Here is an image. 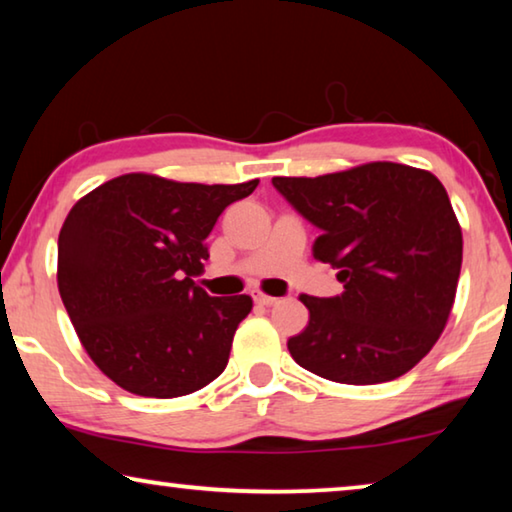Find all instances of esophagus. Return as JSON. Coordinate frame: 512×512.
Listing matches in <instances>:
<instances>
[{"mask_svg": "<svg viewBox=\"0 0 512 512\" xmlns=\"http://www.w3.org/2000/svg\"><path fill=\"white\" fill-rule=\"evenodd\" d=\"M253 299H255L257 305H266V308L276 303V299H273V296H266V294H262V292H257V294L253 296Z\"/></svg>", "mask_w": 512, "mask_h": 512, "instance_id": "obj_1", "label": "esophagus"}]
</instances>
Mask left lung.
<instances>
[{
    "label": "left lung",
    "mask_w": 512,
    "mask_h": 512,
    "mask_svg": "<svg viewBox=\"0 0 512 512\" xmlns=\"http://www.w3.org/2000/svg\"><path fill=\"white\" fill-rule=\"evenodd\" d=\"M273 186L319 227L312 255L338 269L340 296L303 294L305 329L289 338L301 368L368 386L409 372L451 315L462 230L434 174L365 163L324 177H273Z\"/></svg>",
    "instance_id": "left-lung-1"
}]
</instances>
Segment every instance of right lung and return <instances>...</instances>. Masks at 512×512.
<instances>
[{"mask_svg": "<svg viewBox=\"0 0 512 512\" xmlns=\"http://www.w3.org/2000/svg\"><path fill=\"white\" fill-rule=\"evenodd\" d=\"M124 174L68 211L57 285L75 333L105 377L144 398H179L211 384L230 361L253 299L197 287L204 239L220 213L257 188Z\"/></svg>", "mask_w": 512, "mask_h": 512, "instance_id": "1", "label": "right lung"}]
</instances>
